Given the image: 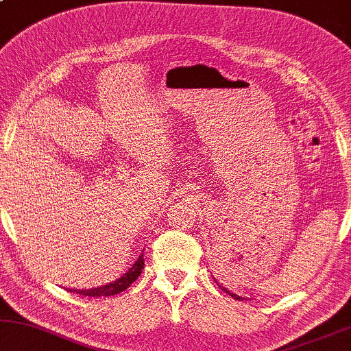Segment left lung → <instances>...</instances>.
Masks as SVG:
<instances>
[{
	"label": "left lung",
	"mask_w": 351,
	"mask_h": 351,
	"mask_svg": "<svg viewBox=\"0 0 351 351\" xmlns=\"http://www.w3.org/2000/svg\"><path fill=\"white\" fill-rule=\"evenodd\" d=\"M215 281H216V280H215ZM219 288H221V289H223V291H226V293H227V294H229V295H232V298H234V299H237V300H243V299H245V298H241V295H237V294H234V293H230V291H227L226 288H223V286H219Z\"/></svg>",
	"instance_id": "1"
}]
</instances>
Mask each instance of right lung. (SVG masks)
<instances>
[{
  "label": "right lung",
  "instance_id": "right-lung-1",
  "mask_svg": "<svg viewBox=\"0 0 351 351\" xmlns=\"http://www.w3.org/2000/svg\"><path fill=\"white\" fill-rule=\"evenodd\" d=\"M143 267H145V259H143V254L138 258L135 264L132 265V269L124 274L121 278H117L112 283H108L105 286H100V288H92V289H68L71 293H77L81 295H88V298H100V295H114L119 294L122 291H125L128 286H130L133 281H135L140 274L143 272Z\"/></svg>",
  "mask_w": 351,
  "mask_h": 351
}]
</instances>
